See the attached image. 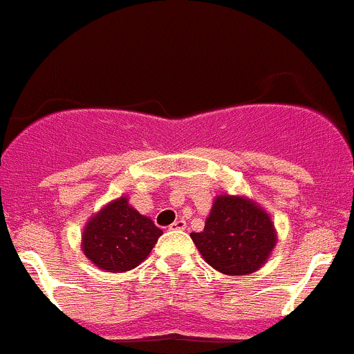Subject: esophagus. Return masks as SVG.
I'll return each mask as SVG.
<instances>
[{"mask_svg":"<svg viewBox=\"0 0 354 354\" xmlns=\"http://www.w3.org/2000/svg\"><path fill=\"white\" fill-rule=\"evenodd\" d=\"M184 228H186V221H183V219H177V221L170 225V230H184Z\"/></svg>","mask_w":354,"mask_h":354,"instance_id":"1","label":"esophagus"}]
</instances>
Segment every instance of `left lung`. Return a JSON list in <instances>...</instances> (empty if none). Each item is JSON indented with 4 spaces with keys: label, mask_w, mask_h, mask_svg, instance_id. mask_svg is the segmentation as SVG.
<instances>
[{
    "label": "left lung",
    "mask_w": 354,
    "mask_h": 354,
    "mask_svg": "<svg viewBox=\"0 0 354 354\" xmlns=\"http://www.w3.org/2000/svg\"><path fill=\"white\" fill-rule=\"evenodd\" d=\"M203 259L226 275H248L267 261L275 245L270 217L251 200L221 194L200 233H191Z\"/></svg>",
    "instance_id": "obj_1"
}]
</instances>
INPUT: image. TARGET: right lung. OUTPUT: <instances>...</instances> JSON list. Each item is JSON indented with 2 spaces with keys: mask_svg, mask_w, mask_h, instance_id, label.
<instances>
[{
  "mask_svg": "<svg viewBox=\"0 0 354 354\" xmlns=\"http://www.w3.org/2000/svg\"><path fill=\"white\" fill-rule=\"evenodd\" d=\"M152 219L119 198L100 210L84 230V254L102 270L126 272L138 267L161 235Z\"/></svg>",
  "mask_w": 354,
  "mask_h": 354,
  "instance_id": "add662e5",
  "label": "right lung"
}]
</instances>
